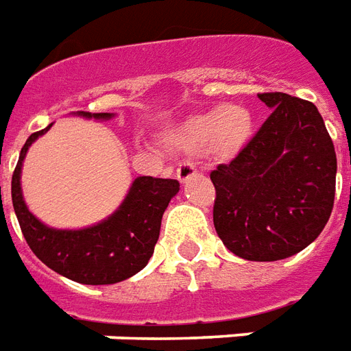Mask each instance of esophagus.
<instances>
[{"label":"esophagus","instance_id":"1","mask_svg":"<svg viewBox=\"0 0 351 351\" xmlns=\"http://www.w3.org/2000/svg\"><path fill=\"white\" fill-rule=\"evenodd\" d=\"M196 176V166L192 165V162H181L178 166V179L179 183H186L189 179H192Z\"/></svg>","mask_w":351,"mask_h":351}]
</instances>
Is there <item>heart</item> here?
<instances>
[{
    "label": "heart",
    "instance_id": "heart-1",
    "mask_svg": "<svg viewBox=\"0 0 351 351\" xmlns=\"http://www.w3.org/2000/svg\"><path fill=\"white\" fill-rule=\"evenodd\" d=\"M254 133V116L242 105H220L189 116L168 136V144L181 152L209 149L216 159H233Z\"/></svg>",
    "mask_w": 351,
    "mask_h": 351
}]
</instances>
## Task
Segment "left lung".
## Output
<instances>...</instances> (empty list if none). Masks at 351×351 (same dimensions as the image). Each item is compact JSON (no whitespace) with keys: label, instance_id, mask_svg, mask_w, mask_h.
<instances>
[{"label":"left lung","instance_id":"left-lung-1","mask_svg":"<svg viewBox=\"0 0 351 351\" xmlns=\"http://www.w3.org/2000/svg\"><path fill=\"white\" fill-rule=\"evenodd\" d=\"M259 99L272 112L235 159L210 172V181L223 246L263 263L287 259L322 233L335 199L337 155L311 101L283 92Z\"/></svg>","mask_w":351,"mask_h":351}]
</instances>
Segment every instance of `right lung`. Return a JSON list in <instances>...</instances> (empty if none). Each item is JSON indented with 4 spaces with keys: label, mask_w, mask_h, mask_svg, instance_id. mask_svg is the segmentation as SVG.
<instances>
[{
    "label": "right lung",
    "mask_w": 351,
    "mask_h": 351,
    "mask_svg": "<svg viewBox=\"0 0 351 351\" xmlns=\"http://www.w3.org/2000/svg\"><path fill=\"white\" fill-rule=\"evenodd\" d=\"M73 114L86 120L114 118L112 112L77 110ZM51 125L29 136L12 173V205L29 247L53 272L83 285H112L129 279L154 255L160 220L179 192V181L141 176L131 183L120 207L101 222L81 229L49 228L23 199L22 166L31 144Z\"/></svg>",
    "instance_id": "obj_1"
}]
</instances>
